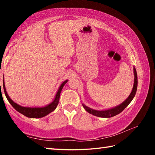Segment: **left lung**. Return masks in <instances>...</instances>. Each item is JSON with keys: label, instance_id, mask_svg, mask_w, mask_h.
<instances>
[{"label": "left lung", "instance_id": "left-lung-1", "mask_svg": "<svg viewBox=\"0 0 155 155\" xmlns=\"http://www.w3.org/2000/svg\"><path fill=\"white\" fill-rule=\"evenodd\" d=\"M133 71H134L135 78H134V85H133L132 91H131V93L129 95V96H128V98L126 99L122 104H120L118 106L114 107V108H111V109H107V110H104V111H98V110H94V109H92L91 108H89L88 107L85 106V104H82L83 107H84V109H85L88 113H90V114L95 115V116L101 117H111L113 116H115V115H116L117 114H119L120 113H121L123 110H124L126 107H127L128 104H130V102L132 101V100L135 97L136 91H137V72H136V70L135 68H133Z\"/></svg>", "mask_w": 155, "mask_h": 155}]
</instances>
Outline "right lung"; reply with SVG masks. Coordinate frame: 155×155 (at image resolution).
I'll return each instance as SVG.
<instances>
[{
	"instance_id": "1",
	"label": "right lung",
	"mask_w": 155,
	"mask_h": 155,
	"mask_svg": "<svg viewBox=\"0 0 155 155\" xmlns=\"http://www.w3.org/2000/svg\"><path fill=\"white\" fill-rule=\"evenodd\" d=\"M67 82H68V80H65L64 82H63L61 84V85H60L59 90L56 94V96L54 97V101H52L51 103H50L49 104H48V105H46L44 107H25L20 106L19 104L14 103V102L9 98V96L7 93L6 89H5L4 80H3V89H4L5 94V96H6L7 99L8 100L9 103L12 104V107H14L17 111L25 115V116L30 117V118H40V117L46 116V115L49 114L50 113H51L52 111H53L54 110L56 109L57 104L59 103L60 94H61V91L62 90L63 87H64V85ZM0 85H1V83H0Z\"/></svg>"
}]
</instances>
